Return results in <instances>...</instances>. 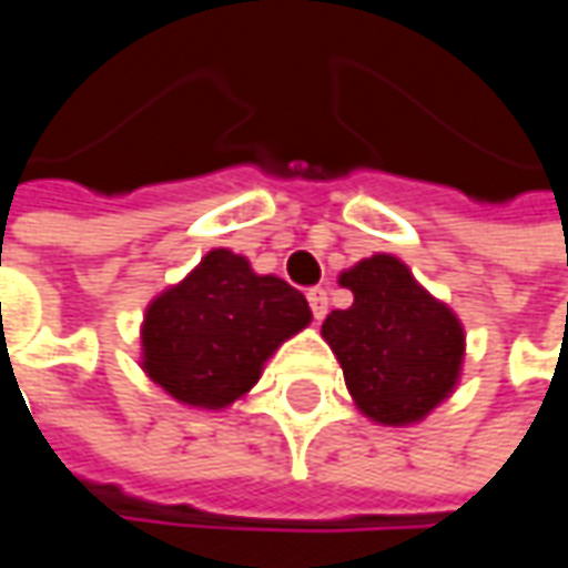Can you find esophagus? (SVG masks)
I'll use <instances>...</instances> for the list:
<instances>
[{
    "instance_id": "34e87169",
    "label": "esophagus",
    "mask_w": 568,
    "mask_h": 568,
    "mask_svg": "<svg viewBox=\"0 0 568 568\" xmlns=\"http://www.w3.org/2000/svg\"><path fill=\"white\" fill-rule=\"evenodd\" d=\"M307 301H311L313 320H325V313H328V292L316 285V288H311V292H307Z\"/></svg>"
}]
</instances>
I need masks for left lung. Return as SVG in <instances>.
Wrapping results in <instances>:
<instances>
[{
  "instance_id": "1",
  "label": "left lung",
  "mask_w": 568,
  "mask_h": 568,
  "mask_svg": "<svg viewBox=\"0 0 568 568\" xmlns=\"http://www.w3.org/2000/svg\"><path fill=\"white\" fill-rule=\"evenodd\" d=\"M338 283L351 288L353 304L325 316L323 338L338 356L353 403L378 424L422 422L462 375L458 316L394 255L366 257Z\"/></svg>"
}]
</instances>
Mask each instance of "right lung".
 <instances>
[{
  "label": "right lung",
  "mask_w": 568,
  "mask_h": 568,
  "mask_svg": "<svg viewBox=\"0 0 568 568\" xmlns=\"http://www.w3.org/2000/svg\"><path fill=\"white\" fill-rule=\"evenodd\" d=\"M307 323L311 307L297 288L215 248L146 307L141 366L178 403L224 408L255 387L273 351Z\"/></svg>",
  "instance_id": "add662e5"
}]
</instances>
